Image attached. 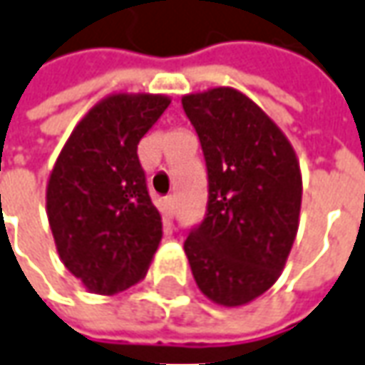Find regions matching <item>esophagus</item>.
Returning <instances> with one entry per match:
<instances>
[{
	"label": "esophagus",
	"mask_w": 365,
	"mask_h": 365,
	"mask_svg": "<svg viewBox=\"0 0 365 365\" xmlns=\"http://www.w3.org/2000/svg\"><path fill=\"white\" fill-rule=\"evenodd\" d=\"M175 210H177V200L173 197H168L167 200H165V216H167V218H173V216H175Z\"/></svg>",
	"instance_id": "obj_1"
}]
</instances>
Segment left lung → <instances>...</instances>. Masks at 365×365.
<instances>
[{
	"mask_svg": "<svg viewBox=\"0 0 365 365\" xmlns=\"http://www.w3.org/2000/svg\"><path fill=\"white\" fill-rule=\"evenodd\" d=\"M182 109L208 170L207 216L185 252L200 292L238 308L282 274L300 225V163L282 129L232 87L185 95Z\"/></svg>",
	"mask_w": 365,
	"mask_h": 365,
	"instance_id": "obj_1",
	"label": "left lung"
}]
</instances>
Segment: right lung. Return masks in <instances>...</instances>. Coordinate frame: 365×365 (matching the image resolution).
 I'll return each instance as SVG.
<instances>
[{
  "label": "right lung",
  "instance_id": "right-lung-1",
  "mask_svg": "<svg viewBox=\"0 0 365 365\" xmlns=\"http://www.w3.org/2000/svg\"><path fill=\"white\" fill-rule=\"evenodd\" d=\"M170 99L110 93L63 145L45 205L57 255L93 294L113 296L145 278L163 238L137 145Z\"/></svg>",
  "mask_w": 365,
  "mask_h": 365
}]
</instances>
